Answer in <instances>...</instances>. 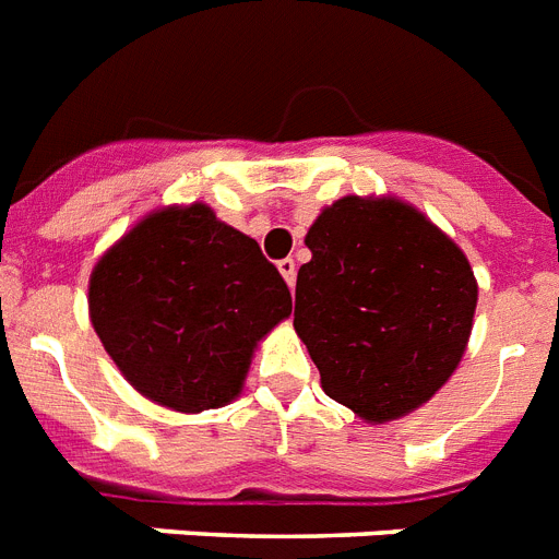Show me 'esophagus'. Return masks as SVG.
Returning a JSON list of instances; mask_svg holds the SVG:
<instances>
[{"mask_svg":"<svg viewBox=\"0 0 559 559\" xmlns=\"http://www.w3.org/2000/svg\"><path fill=\"white\" fill-rule=\"evenodd\" d=\"M276 269H280V274L285 276V283L294 288V283H297V262L294 260H280L276 262Z\"/></svg>","mask_w":559,"mask_h":559,"instance_id":"obj_1","label":"esophagus"}]
</instances>
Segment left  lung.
<instances>
[{
	"mask_svg": "<svg viewBox=\"0 0 559 559\" xmlns=\"http://www.w3.org/2000/svg\"><path fill=\"white\" fill-rule=\"evenodd\" d=\"M294 329L322 391L382 426L426 405L456 371L477 311L463 248L396 197H343L306 234Z\"/></svg>",
	"mask_w": 559,
	"mask_h": 559,
	"instance_id": "left-lung-1",
	"label": "left lung"
}]
</instances>
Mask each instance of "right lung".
<instances>
[{
  "label": "right lung",
  "instance_id": "obj_1",
  "mask_svg": "<svg viewBox=\"0 0 559 559\" xmlns=\"http://www.w3.org/2000/svg\"><path fill=\"white\" fill-rule=\"evenodd\" d=\"M87 313L145 400L200 414L242 394L253 352L290 313V294L257 239L191 202L145 214L96 260Z\"/></svg>",
  "mask_w": 559,
  "mask_h": 559
}]
</instances>
